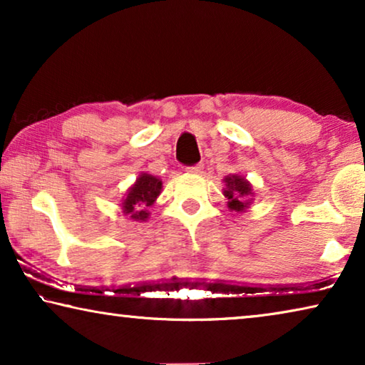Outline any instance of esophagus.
Returning a JSON list of instances; mask_svg holds the SVG:
<instances>
[{
	"label": "esophagus",
	"mask_w": 365,
	"mask_h": 365,
	"mask_svg": "<svg viewBox=\"0 0 365 365\" xmlns=\"http://www.w3.org/2000/svg\"><path fill=\"white\" fill-rule=\"evenodd\" d=\"M203 168H205L203 164H197V165L187 167V170H188L190 173H203Z\"/></svg>",
	"instance_id": "34e87169"
}]
</instances>
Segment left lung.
Listing matches in <instances>:
<instances>
[{"label":"left lung","mask_w":365,"mask_h":365,"mask_svg":"<svg viewBox=\"0 0 365 365\" xmlns=\"http://www.w3.org/2000/svg\"><path fill=\"white\" fill-rule=\"evenodd\" d=\"M226 188L225 197L227 200V208L231 211H237V213H242L249 208L252 201V185L249 183L246 178L241 175H227L225 177Z\"/></svg>","instance_id":"obj_1"}]
</instances>
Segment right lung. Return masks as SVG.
I'll use <instances>...</instances> for the list:
<instances>
[{
	"instance_id": "add662e5",
	"label": "right lung",
	"mask_w": 365,
	"mask_h": 365,
	"mask_svg": "<svg viewBox=\"0 0 365 365\" xmlns=\"http://www.w3.org/2000/svg\"><path fill=\"white\" fill-rule=\"evenodd\" d=\"M162 180L150 173H140L138 180L128 190L123 200V213L134 221H145L149 217V208L160 195Z\"/></svg>"
}]
</instances>
